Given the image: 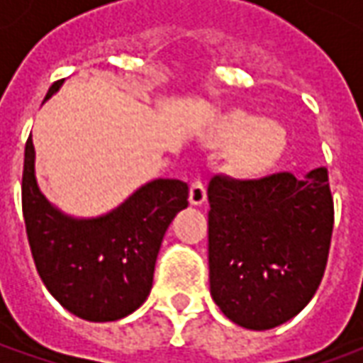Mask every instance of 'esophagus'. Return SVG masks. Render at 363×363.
Instances as JSON below:
<instances>
[{"label": "esophagus", "mask_w": 363, "mask_h": 363, "mask_svg": "<svg viewBox=\"0 0 363 363\" xmlns=\"http://www.w3.org/2000/svg\"><path fill=\"white\" fill-rule=\"evenodd\" d=\"M190 204L192 206H202L206 202V186L202 179H194L190 184Z\"/></svg>", "instance_id": "34e87169"}]
</instances>
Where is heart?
Returning a JSON list of instances; mask_svg holds the SVG:
<instances>
[{
	"instance_id": "obj_1",
	"label": "heart",
	"mask_w": 363,
	"mask_h": 363,
	"mask_svg": "<svg viewBox=\"0 0 363 363\" xmlns=\"http://www.w3.org/2000/svg\"><path fill=\"white\" fill-rule=\"evenodd\" d=\"M233 144L229 153L231 169L245 179H259L272 171L288 151V132L274 120H260L249 111L228 112L216 124L212 142Z\"/></svg>"
}]
</instances>
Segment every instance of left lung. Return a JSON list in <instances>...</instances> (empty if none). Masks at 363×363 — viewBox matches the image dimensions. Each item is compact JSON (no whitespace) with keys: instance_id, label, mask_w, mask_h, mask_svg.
<instances>
[{"instance_id":"left-lung-1","label":"left lung","mask_w":363,"mask_h":363,"mask_svg":"<svg viewBox=\"0 0 363 363\" xmlns=\"http://www.w3.org/2000/svg\"><path fill=\"white\" fill-rule=\"evenodd\" d=\"M210 294L235 325L268 330L311 301L335 223L325 167L303 179L216 174L208 184Z\"/></svg>"}]
</instances>
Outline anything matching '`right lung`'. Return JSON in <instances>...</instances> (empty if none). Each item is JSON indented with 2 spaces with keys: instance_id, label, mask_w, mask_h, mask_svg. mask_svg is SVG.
Returning <instances> with one entry per match:
<instances>
[{
  "instance_id": "right-lung-1",
  "label": "right lung",
  "mask_w": 363,
  "mask_h": 363,
  "mask_svg": "<svg viewBox=\"0 0 363 363\" xmlns=\"http://www.w3.org/2000/svg\"><path fill=\"white\" fill-rule=\"evenodd\" d=\"M62 85L64 79L54 83L44 103ZM35 161L30 135L23 167V218L44 286L79 319H124L150 296L167 228L189 206V184L179 179H153L111 212L77 218L44 196Z\"/></svg>"
}]
</instances>
